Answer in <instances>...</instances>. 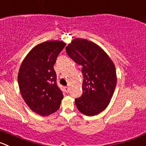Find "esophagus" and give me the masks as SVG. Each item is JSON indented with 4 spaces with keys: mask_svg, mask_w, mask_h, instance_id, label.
<instances>
[{
    "mask_svg": "<svg viewBox=\"0 0 146 146\" xmlns=\"http://www.w3.org/2000/svg\"><path fill=\"white\" fill-rule=\"evenodd\" d=\"M65 92H66L67 93H68V92H69V90H70V88H69L68 86H65Z\"/></svg>",
    "mask_w": 146,
    "mask_h": 146,
    "instance_id": "34e87169",
    "label": "esophagus"
}]
</instances>
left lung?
Here are the masks:
<instances>
[{
	"instance_id": "8db88e82",
	"label": "left lung",
	"mask_w": 146,
	"mask_h": 146,
	"mask_svg": "<svg viewBox=\"0 0 146 146\" xmlns=\"http://www.w3.org/2000/svg\"><path fill=\"white\" fill-rule=\"evenodd\" d=\"M65 48L68 56L83 67V94L75 104L82 114L96 115L107 108L113 96L117 85L115 65L102 48L85 39L76 38Z\"/></svg>"
}]
</instances>
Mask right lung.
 <instances>
[{
  "label": "right lung",
  "instance_id": "obj_1",
  "mask_svg": "<svg viewBox=\"0 0 146 146\" xmlns=\"http://www.w3.org/2000/svg\"><path fill=\"white\" fill-rule=\"evenodd\" d=\"M66 45L62 41H47L35 46L20 66L18 83L28 107L41 116L54 113L60 107L62 92L57 85L54 64Z\"/></svg>",
  "mask_w": 146,
  "mask_h": 146
}]
</instances>
